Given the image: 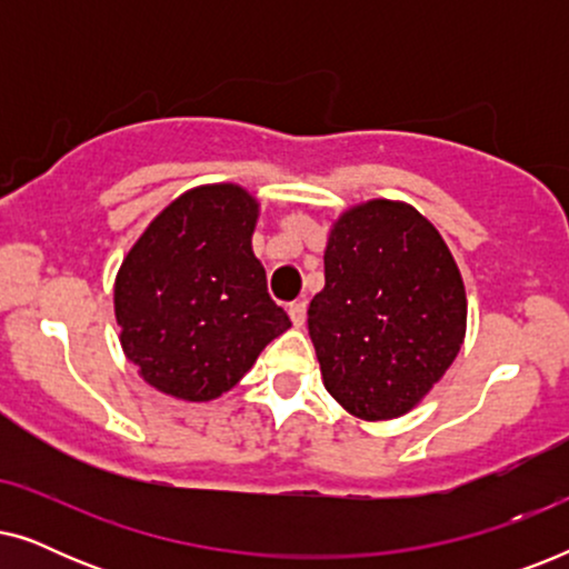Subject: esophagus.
<instances>
[{
    "label": "esophagus",
    "mask_w": 569,
    "mask_h": 569,
    "mask_svg": "<svg viewBox=\"0 0 569 569\" xmlns=\"http://www.w3.org/2000/svg\"><path fill=\"white\" fill-rule=\"evenodd\" d=\"M306 310H308L306 302H290V308H287V313H290L292 323L298 326V329L302 323H306Z\"/></svg>",
    "instance_id": "esophagus-1"
}]
</instances>
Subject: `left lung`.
Listing matches in <instances>:
<instances>
[{"label": "left lung", "mask_w": 569, "mask_h": 569, "mask_svg": "<svg viewBox=\"0 0 569 569\" xmlns=\"http://www.w3.org/2000/svg\"><path fill=\"white\" fill-rule=\"evenodd\" d=\"M323 267L308 331L326 391L368 422L407 415L463 345L466 290L453 253L415 207L372 199L333 222Z\"/></svg>", "instance_id": "8db88e82"}]
</instances>
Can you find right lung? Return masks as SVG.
Wrapping results in <instances>:
<instances>
[{
  "label": "right lung",
  "instance_id": "right-lung-1",
  "mask_svg": "<svg viewBox=\"0 0 569 569\" xmlns=\"http://www.w3.org/2000/svg\"><path fill=\"white\" fill-rule=\"evenodd\" d=\"M259 201L236 183L186 191L131 246L113 287L123 355L152 388L212 401L290 329L251 236Z\"/></svg>",
  "mask_w": 569,
  "mask_h": 569
}]
</instances>
